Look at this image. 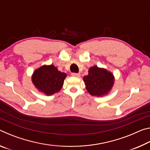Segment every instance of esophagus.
<instances>
[{
    "mask_svg": "<svg viewBox=\"0 0 150 150\" xmlns=\"http://www.w3.org/2000/svg\"><path fill=\"white\" fill-rule=\"evenodd\" d=\"M71 75L73 76V77H80L79 73H72Z\"/></svg>",
    "mask_w": 150,
    "mask_h": 150,
    "instance_id": "34e87169",
    "label": "esophagus"
}]
</instances>
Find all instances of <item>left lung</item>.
Instances as JSON below:
<instances>
[{
  "label": "left lung",
  "mask_w": 150,
  "mask_h": 150,
  "mask_svg": "<svg viewBox=\"0 0 150 150\" xmlns=\"http://www.w3.org/2000/svg\"><path fill=\"white\" fill-rule=\"evenodd\" d=\"M83 81L90 95L102 96L111 90L115 77L111 72L95 65L88 69V74L83 77Z\"/></svg>",
  "instance_id": "8db88e82"
}]
</instances>
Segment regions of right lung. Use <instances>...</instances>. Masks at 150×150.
<instances>
[{
  "label": "right lung",
  "mask_w": 150,
  "mask_h": 150,
  "mask_svg": "<svg viewBox=\"0 0 150 150\" xmlns=\"http://www.w3.org/2000/svg\"><path fill=\"white\" fill-rule=\"evenodd\" d=\"M66 76V73L58 71L54 65H44L35 70L32 80L38 90L49 96L62 89Z\"/></svg>",
  "instance_id": "1"
}]
</instances>
